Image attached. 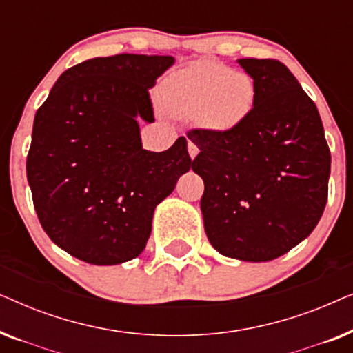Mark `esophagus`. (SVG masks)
Wrapping results in <instances>:
<instances>
[{
  "label": "esophagus",
  "mask_w": 353,
  "mask_h": 353,
  "mask_svg": "<svg viewBox=\"0 0 353 353\" xmlns=\"http://www.w3.org/2000/svg\"><path fill=\"white\" fill-rule=\"evenodd\" d=\"M188 154H190L191 159H196L197 154H199V148L192 141H188Z\"/></svg>",
  "instance_id": "34e87169"
}]
</instances>
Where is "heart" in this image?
I'll list each match as a JSON object with an SVG mask.
<instances>
[{"mask_svg": "<svg viewBox=\"0 0 353 353\" xmlns=\"http://www.w3.org/2000/svg\"><path fill=\"white\" fill-rule=\"evenodd\" d=\"M161 99L168 112L197 115L204 127L228 132L252 112L255 83L245 72L216 61H199L168 77Z\"/></svg>", "mask_w": 353, "mask_h": 353, "instance_id": "1", "label": "heart"}]
</instances>
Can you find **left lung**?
Wrapping results in <instances>:
<instances>
[{
    "label": "left lung",
    "mask_w": 353,
    "mask_h": 353,
    "mask_svg": "<svg viewBox=\"0 0 353 353\" xmlns=\"http://www.w3.org/2000/svg\"><path fill=\"white\" fill-rule=\"evenodd\" d=\"M255 83L252 112L228 132L192 130L204 180L205 234L221 255L270 262L315 230L327 201L331 154L313 101L273 59H238Z\"/></svg>",
    "instance_id": "1"
}]
</instances>
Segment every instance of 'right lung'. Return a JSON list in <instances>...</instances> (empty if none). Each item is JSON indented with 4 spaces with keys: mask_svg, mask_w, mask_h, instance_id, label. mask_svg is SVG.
Returning a JSON list of instances; mask_svg holds the SVG:
<instances>
[{
    "mask_svg": "<svg viewBox=\"0 0 353 353\" xmlns=\"http://www.w3.org/2000/svg\"><path fill=\"white\" fill-rule=\"evenodd\" d=\"M172 56L93 57L62 74L37 110L27 180L50 239L91 265H119L146 248L156 207L192 161L180 137L143 149L139 120L152 123L149 90Z\"/></svg>",
    "mask_w": 353,
    "mask_h": 353,
    "instance_id": "right-lung-1",
    "label": "right lung"
}]
</instances>
